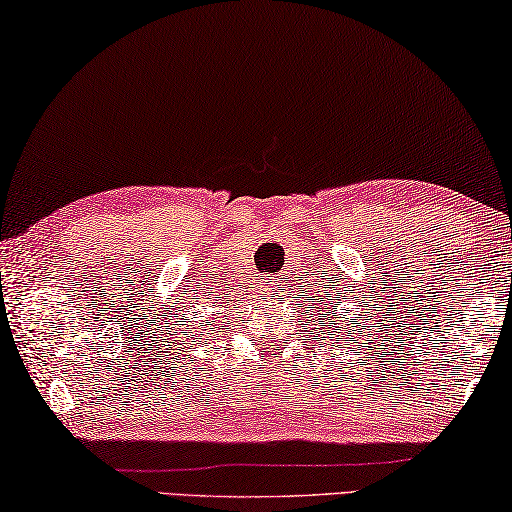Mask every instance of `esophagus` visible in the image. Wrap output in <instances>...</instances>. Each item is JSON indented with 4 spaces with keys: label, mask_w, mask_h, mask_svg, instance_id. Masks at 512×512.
<instances>
[{
    "label": "esophagus",
    "mask_w": 512,
    "mask_h": 512,
    "mask_svg": "<svg viewBox=\"0 0 512 512\" xmlns=\"http://www.w3.org/2000/svg\"><path fill=\"white\" fill-rule=\"evenodd\" d=\"M279 288H281V286H279V281H276V279H267V281H265V290H270V295H272L274 290H279ZM272 297H274V295H272Z\"/></svg>",
    "instance_id": "esophagus-1"
}]
</instances>
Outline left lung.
Instances as JSON below:
<instances>
[{
  "mask_svg": "<svg viewBox=\"0 0 512 512\" xmlns=\"http://www.w3.org/2000/svg\"><path fill=\"white\" fill-rule=\"evenodd\" d=\"M317 317H320V320H326V317H324V313H320V315H317ZM322 326H324V329H326V331H329L331 335H335V333H340V329H333V331H331V324H329V322H322Z\"/></svg>",
  "mask_w": 512,
  "mask_h": 512,
  "instance_id": "obj_1",
  "label": "left lung"
}]
</instances>
